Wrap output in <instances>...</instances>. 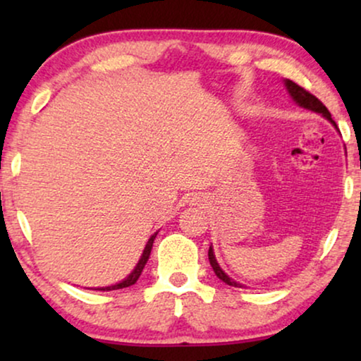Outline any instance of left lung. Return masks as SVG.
Segmentation results:
<instances>
[{"mask_svg":"<svg viewBox=\"0 0 361 361\" xmlns=\"http://www.w3.org/2000/svg\"><path fill=\"white\" fill-rule=\"evenodd\" d=\"M286 87H288L290 97L294 98L295 103H299L300 106L307 108V110H312V111L320 113V115H324L325 118H327V120H330V121L334 123L335 128H337V125H335V121L332 120V115H330V111L327 110V106H325L324 103L320 102L317 97L312 95V93L305 90V88L298 85V83H294L293 80H286ZM209 261H210L212 268H214V273L216 274V278L224 281L225 284L235 286V288H241V284H238L233 279H230L228 276H226L224 271L220 269V266H219V263H216V259H215V256H214V250H212V246H210V250H209Z\"/></svg>","mask_w":361,"mask_h":361,"instance_id":"1","label":"left lung"}]
</instances>
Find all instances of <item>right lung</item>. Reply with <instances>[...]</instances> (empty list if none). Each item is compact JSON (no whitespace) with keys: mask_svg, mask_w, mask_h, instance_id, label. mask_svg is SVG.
Masks as SVG:
<instances>
[{"mask_svg":"<svg viewBox=\"0 0 361 361\" xmlns=\"http://www.w3.org/2000/svg\"><path fill=\"white\" fill-rule=\"evenodd\" d=\"M156 235H157V233L152 235L151 238H149V241H147L146 248H145V251H142V256H141L140 263L136 264V268L133 269V273H131L130 276H128V278H126L125 281H121V283H118V284L108 286V288H98V290H116V289H123V288H130V286L135 284L136 281L140 279V276H141V273H142V269H145V266H146V263H147V259H149L151 248H152V243H154Z\"/></svg>","mask_w":361,"mask_h":361,"instance_id":"1","label":"right lung"}]
</instances>
